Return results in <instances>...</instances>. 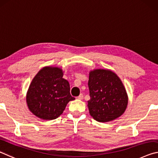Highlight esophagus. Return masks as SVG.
Segmentation results:
<instances>
[{
    "label": "esophagus",
    "mask_w": 158,
    "mask_h": 158,
    "mask_svg": "<svg viewBox=\"0 0 158 158\" xmlns=\"http://www.w3.org/2000/svg\"><path fill=\"white\" fill-rule=\"evenodd\" d=\"M77 98V99H83V94H81Z\"/></svg>",
    "instance_id": "34e87169"
}]
</instances>
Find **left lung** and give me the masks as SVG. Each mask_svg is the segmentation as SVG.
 <instances>
[{
	"mask_svg": "<svg viewBox=\"0 0 158 158\" xmlns=\"http://www.w3.org/2000/svg\"><path fill=\"white\" fill-rule=\"evenodd\" d=\"M88 87L89 113L98 122L115 120L123 114L128 98L125 87L118 76L108 70L97 69L89 73Z\"/></svg>",
	"mask_w": 158,
	"mask_h": 158,
	"instance_id": "8db88e82",
	"label": "left lung"
}]
</instances>
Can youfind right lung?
I'll return each mask as SVG.
<instances>
[{"mask_svg": "<svg viewBox=\"0 0 158 158\" xmlns=\"http://www.w3.org/2000/svg\"><path fill=\"white\" fill-rule=\"evenodd\" d=\"M61 69L45 67L41 69L31 83L27 95L29 110L43 120H54L74 100L70 93L69 82L63 78Z\"/></svg>", "mask_w": 158, "mask_h": 158, "instance_id": "obj_1", "label": "right lung"}]
</instances>
